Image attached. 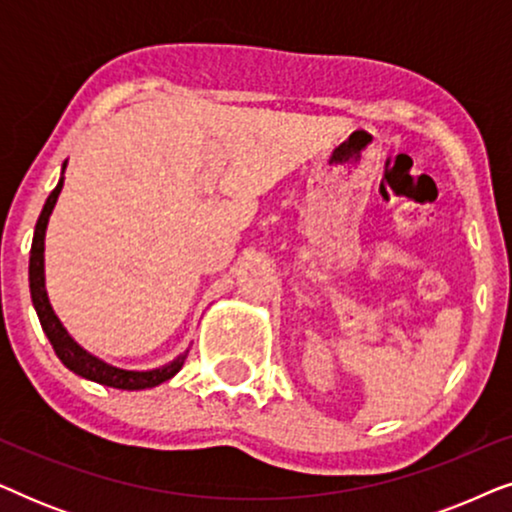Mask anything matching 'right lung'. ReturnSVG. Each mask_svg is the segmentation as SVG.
Returning a JSON list of instances; mask_svg holds the SVG:
<instances>
[{
  "instance_id": "obj_1",
  "label": "right lung",
  "mask_w": 512,
  "mask_h": 512,
  "mask_svg": "<svg viewBox=\"0 0 512 512\" xmlns=\"http://www.w3.org/2000/svg\"><path fill=\"white\" fill-rule=\"evenodd\" d=\"M65 167L67 160L62 163V177L58 186L53 188L51 195L46 198V205L41 209L37 226H34V240H32V251H30V293L34 310H37V317L41 321V328H44L46 338L51 340V345L58 354V359L65 363V366L72 370V373L86 377L90 382L104 384V387L114 389H125V391H137V389H151L158 387L174 377L184 366L188 349L184 354H179L177 359L165 363L160 368L151 370H125L118 366H111V363L97 359L95 354H90L88 349H83L79 342H76L72 335L67 333V328L62 326L58 314L53 312L51 300H48L46 293V277H44V240H46V228L48 219H51L55 202H58V195L62 191V184H65Z\"/></svg>"
}]
</instances>
